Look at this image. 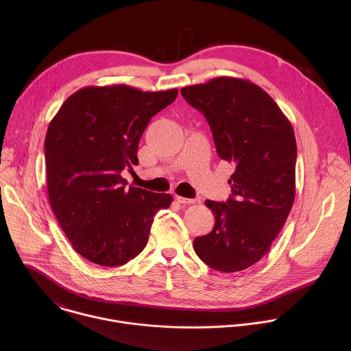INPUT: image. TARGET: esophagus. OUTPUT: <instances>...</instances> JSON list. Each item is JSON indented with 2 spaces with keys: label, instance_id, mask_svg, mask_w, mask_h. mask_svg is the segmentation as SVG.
Here are the masks:
<instances>
[{
  "label": "esophagus",
  "instance_id": "esophagus-1",
  "mask_svg": "<svg viewBox=\"0 0 351 351\" xmlns=\"http://www.w3.org/2000/svg\"><path fill=\"white\" fill-rule=\"evenodd\" d=\"M176 200L178 201L182 205H191V204H197L200 202V199H185L181 196H176Z\"/></svg>",
  "mask_w": 351,
  "mask_h": 351
}]
</instances>
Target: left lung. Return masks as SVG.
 <instances>
[{
    "label": "left lung",
    "instance_id": "obj_1",
    "mask_svg": "<svg viewBox=\"0 0 351 351\" xmlns=\"http://www.w3.org/2000/svg\"><path fill=\"white\" fill-rule=\"evenodd\" d=\"M181 95L205 116L219 156L235 165L227 202L205 201L213 230L193 241L209 267L237 273L256 263L284 227L296 195L295 131L262 88L217 77L185 86Z\"/></svg>",
    "mask_w": 351,
    "mask_h": 351
}]
</instances>
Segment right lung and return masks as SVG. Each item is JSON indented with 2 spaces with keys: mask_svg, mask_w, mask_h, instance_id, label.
Returning <instances> with one entry per match:
<instances>
[{
  "mask_svg": "<svg viewBox=\"0 0 351 351\" xmlns=\"http://www.w3.org/2000/svg\"><path fill=\"white\" fill-rule=\"evenodd\" d=\"M177 96V89L86 86L51 120L45 141L51 208L73 249L88 261L120 266L134 259L149 242L156 212L170 206V195L127 189L121 170L138 165L151 117Z\"/></svg>",
  "mask_w": 351,
  "mask_h": 351,
  "instance_id": "obj_1",
  "label": "right lung"
}]
</instances>
